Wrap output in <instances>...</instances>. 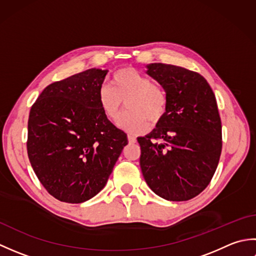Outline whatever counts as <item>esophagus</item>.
Segmentation results:
<instances>
[{
	"instance_id": "esophagus-1",
	"label": "esophagus",
	"mask_w": 256,
	"mask_h": 256,
	"mask_svg": "<svg viewBox=\"0 0 256 256\" xmlns=\"http://www.w3.org/2000/svg\"><path fill=\"white\" fill-rule=\"evenodd\" d=\"M128 143H131V144L136 143V138L132 136V135H128Z\"/></svg>"
}]
</instances>
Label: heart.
I'll list each match as a JSON object with an SVG mask.
<instances>
[{"label": "heart", "instance_id": "b5f03b06", "mask_svg": "<svg viewBox=\"0 0 256 256\" xmlns=\"http://www.w3.org/2000/svg\"><path fill=\"white\" fill-rule=\"evenodd\" d=\"M125 111L118 126L131 134H140L165 116L167 96L160 86L133 67H123L111 76V86L102 84L98 90V101L103 114L111 121L116 120L123 101Z\"/></svg>", "mask_w": 256, "mask_h": 256}]
</instances>
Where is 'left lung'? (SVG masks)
Instances as JSON below:
<instances>
[{"mask_svg":"<svg viewBox=\"0 0 256 256\" xmlns=\"http://www.w3.org/2000/svg\"><path fill=\"white\" fill-rule=\"evenodd\" d=\"M146 67L166 92L167 110L153 131L138 138L140 170L160 197L186 201L204 190L218 167L222 126L216 96L198 72L160 62Z\"/></svg>","mask_w":256,"mask_h":256,"instance_id":"1","label":"left lung"}]
</instances>
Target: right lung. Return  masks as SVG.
<instances>
[{"mask_svg": "<svg viewBox=\"0 0 256 256\" xmlns=\"http://www.w3.org/2000/svg\"><path fill=\"white\" fill-rule=\"evenodd\" d=\"M108 69L91 68L42 90L28 118L27 154L52 197L81 204L104 188L128 136L103 114L98 90Z\"/></svg>", "mask_w": 256, "mask_h": 256, "instance_id": "1", "label": "right lung"}]
</instances>
